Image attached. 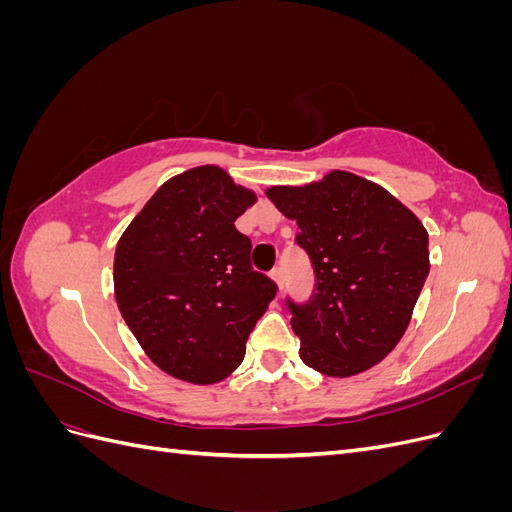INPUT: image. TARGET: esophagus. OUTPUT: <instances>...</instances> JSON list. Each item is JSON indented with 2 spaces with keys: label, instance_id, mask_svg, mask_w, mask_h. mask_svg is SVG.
Listing matches in <instances>:
<instances>
[{
  "label": "esophagus",
  "instance_id": "obj_1",
  "mask_svg": "<svg viewBox=\"0 0 512 512\" xmlns=\"http://www.w3.org/2000/svg\"><path fill=\"white\" fill-rule=\"evenodd\" d=\"M271 280L277 284V288H282V284H284V271H282V267H275L271 271Z\"/></svg>",
  "mask_w": 512,
  "mask_h": 512
}]
</instances>
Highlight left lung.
I'll return each mask as SVG.
<instances>
[{"mask_svg": "<svg viewBox=\"0 0 512 512\" xmlns=\"http://www.w3.org/2000/svg\"><path fill=\"white\" fill-rule=\"evenodd\" d=\"M265 194L297 222V243L316 271L314 299L290 303L303 363L331 378L378 365L404 337L427 280L423 222L382 185L348 170Z\"/></svg>", "mask_w": 512, "mask_h": 512, "instance_id": "left-lung-1", "label": "left lung"}]
</instances>
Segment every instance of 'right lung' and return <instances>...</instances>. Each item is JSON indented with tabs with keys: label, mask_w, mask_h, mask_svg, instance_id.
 <instances>
[{
	"label": "right lung",
	"mask_w": 512,
	"mask_h": 512,
	"mask_svg": "<svg viewBox=\"0 0 512 512\" xmlns=\"http://www.w3.org/2000/svg\"><path fill=\"white\" fill-rule=\"evenodd\" d=\"M256 200L224 168L196 166L162 183L119 237L117 307L168 376L207 386L241 365L277 292L252 271V243L235 228Z\"/></svg>",
	"instance_id": "add662e5"
}]
</instances>
